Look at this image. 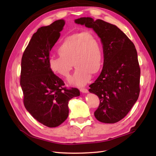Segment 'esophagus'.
<instances>
[{
    "label": "esophagus",
    "instance_id": "1",
    "mask_svg": "<svg viewBox=\"0 0 156 156\" xmlns=\"http://www.w3.org/2000/svg\"><path fill=\"white\" fill-rule=\"evenodd\" d=\"M80 90L81 92H82V93H87V92H88V90L87 88H82L80 89Z\"/></svg>",
    "mask_w": 156,
    "mask_h": 156
}]
</instances>
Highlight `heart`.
I'll return each mask as SVG.
<instances>
[{
    "mask_svg": "<svg viewBox=\"0 0 156 156\" xmlns=\"http://www.w3.org/2000/svg\"><path fill=\"white\" fill-rule=\"evenodd\" d=\"M59 56L48 59L50 70L68 78L73 68L76 67L70 83L82 87L90 81L92 74L100 70L103 53L97 36L89 31L75 33L64 39L58 48Z\"/></svg>",
    "mask_w": 156,
    "mask_h": 156,
    "instance_id": "obj_1",
    "label": "heart"
}]
</instances>
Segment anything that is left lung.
Returning <instances> with one entry per match:
<instances>
[{"instance_id":"left-lung-1","label":"left lung","mask_w":156,"mask_h":156,"mask_svg":"<svg viewBox=\"0 0 156 156\" xmlns=\"http://www.w3.org/2000/svg\"><path fill=\"white\" fill-rule=\"evenodd\" d=\"M75 23L93 29L101 38L103 68L88 90L100 100L94 112L96 119L105 123H115L127 115L140 95L137 50L133 43L116 25L90 17H81Z\"/></svg>"}]
</instances>
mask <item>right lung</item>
I'll return each mask as SVG.
<instances>
[{"mask_svg":"<svg viewBox=\"0 0 156 156\" xmlns=\"http://www.w3.org/2000/svg\"><path fill=\"white\" fill-rule=\"evenodd\" d=\"M64 19L41 27L33 35L21 59L20 84L25 108L48 127L64 122L69 114L68 102L80 96L78 88H67L48 66L49 51L60 36Z\"/></svg>","mask_w":156,"mask_h":156,"instance_id":"obj_1","label":"right lung"}]
</instances>
